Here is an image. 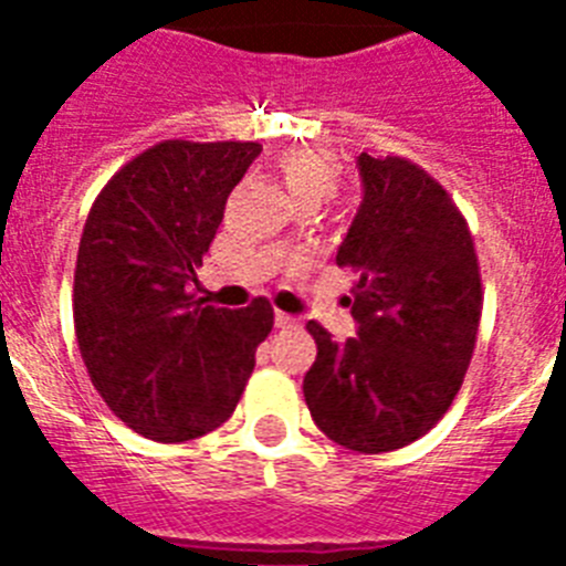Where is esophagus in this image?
Returning a JSON list of instances; mask_svg holds the SVG:
<instances>
[{
	"instance_id": "1",
	"label": "esophagus",
	"mask_w": 566,
	"mask_h": 566,
	"mask_svg": "<svg viewBox=\"0 0 566 566\" xmlns=\"http://www.w3.org/2000/svg\"><path fill=\"white\" fill-rule=\"evenodd\" d=\"M274 326H277V328H294V326H297V319H294L292 314H286V312H277V314H274Z\"/></svg>"
}]
</instances>
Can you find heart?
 <instances>
[{
	"label": "heart",
	"instance_id": "1",
	"mask_svg": "<svg viewBox=\"0 0 566 566\" xmlns=\"http://www.w3.org/2000/svg\"><path fill=\"white\" fill-rule=\"evenodd\" d=\"M277 169L300 207H319L339 184L337 158L319 147L289 149L277 158Z\"/></svg>",
	"mask_w": 566,
	"mask_h": 566
}]
</instances>
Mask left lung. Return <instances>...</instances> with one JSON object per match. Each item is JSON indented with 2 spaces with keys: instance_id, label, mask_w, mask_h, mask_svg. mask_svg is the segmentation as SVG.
<instances>
[{
  "instance_id": "obj_1",
  "label": "left lung",
  "mask_w": 566,
  "mask_h": 566,
  "mask_svg": "<svg viewBox=\"0 0 566 566\" xmlns=\"http://www.w3.org/2000/svg\"><path fill=\"white\" fill-rule=\"evenodd\" d=\"M363 203L337 249L354 272L345 303L357 337L334 343L308 319L317 359L303 394L317 428L348 451L385 453L417 442L464 382L482 274L468 221L448 189L399 155L357 158Z\"/></svg>"
}]
</instances>
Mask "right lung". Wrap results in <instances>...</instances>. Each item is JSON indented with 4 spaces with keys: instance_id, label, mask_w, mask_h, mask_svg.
<instances>
[{
    "instance_id": "obj_1",
    "label": "right lung",
    "mask_w": 566,
    "mask_h": 566,
    "mask_svg": "<svg viewBox=\"0 0 566 566\" xmlns=\"http://www.w3.org/2000/svg\"><path fill=\"white\" fill-rule=\"evenodd\" d=\"M258 155L254 142L155 144L109 178L84 223L78 352L109 411L155 442L227 422L274 326L266 297L229 312L192 292L229 192Z\"/></svg>"
}]
</instances>
